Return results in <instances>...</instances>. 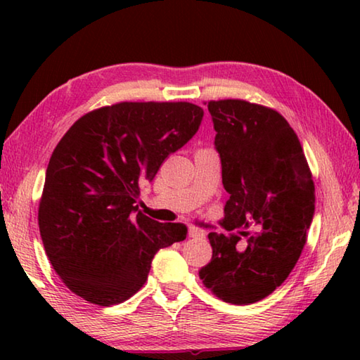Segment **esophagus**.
<instances>
[{"mask_svg": "<svg viewBox=\"0 0 360 360\" xmlns=\"http://www.w3.org/2000/svg\"><path fill=\"white\" fill-rule=\"evenodd\" d=\"M188 236H191V238H203L205 231L202 229L195 227V225H191V227H188Z\"/></svg>", "mask_w": 360, "mask_h": 360, "instance_id": "34e87169", "label": "esophagus"}]
</instances>
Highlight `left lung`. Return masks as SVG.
<instances>
[{"instance_id": "1", "label": "left lung", "mask_w": 360, "mask_h": 360, "mask_svg": "<svg viewBox=\"0 0 360 360\" xmlns=\"http://www.w3.org/2000/svg\"><path fill=\"white\" fill-rule=\"evenodd\" d=\"M230 193L221 225L208 235L212 257L198 271L217 298L249 304L270 295L294 270L314 214V182L298 136L275 109L246 100L208 101ZM259 231L241 250L231 229Z\"/></svg>"}]
</instances>
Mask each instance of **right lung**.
<instances>
[{"label":"right lung","instance_id":"right-lung-1","mask_svg":"<svg viewBox=\"0 0 360 360\" xmlns=\"http://www.w3.org/2000/svg\"><path fill=\"white\" fill-rule=\"evenodd\" d=\"M203 109L187 101H122L84 114L60 139L38 210L42 245L66 288L111 307L148 281L158 249L186 240L184 224L138 211L139 184L195 133Z\"/></svg>","mask_w":360,"mask_h":360}]
</instances>
